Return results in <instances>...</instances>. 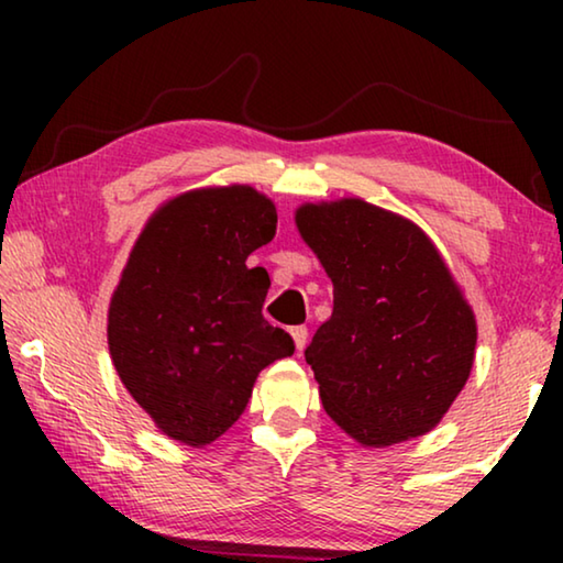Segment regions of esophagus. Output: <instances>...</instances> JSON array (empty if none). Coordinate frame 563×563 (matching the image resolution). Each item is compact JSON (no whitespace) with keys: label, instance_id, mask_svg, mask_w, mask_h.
<instances>
[{"label":"esophagus","instance_id":"obj_1","mask_svg":"<svg viewBox=\"0 0 563 563\" xmlns=\"http://www.w3.org/2000/svg\"><path fill=\"white\" fill-rule=\"evenodd\" d=\"M290 335L295 340V347H298V352H300L305 347V342H308V328H305V325L290 328Z\"/></svg>","mask_w":563,"mask_h":563}]
</instances>
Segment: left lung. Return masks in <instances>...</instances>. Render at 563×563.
Segmentation results:
<instances>
[{
    "label": "left lung",
    "mask_w": 563,
    "mask_h": 563,
    "mask_svg": "<svg viewBox=\"0 0 563 563\" xmlns=\"http://www.w3.org/2000/svg\"><path fill=\"white\" fill-rule=\"evenodd\" d=\"M295 225L332 280V318L305 350L325 412L367 450L432 432L476 347L442 253L415 221L362 198L302 203Z\"/></svg>",
    "instance_id": "1"
}]
</instances>
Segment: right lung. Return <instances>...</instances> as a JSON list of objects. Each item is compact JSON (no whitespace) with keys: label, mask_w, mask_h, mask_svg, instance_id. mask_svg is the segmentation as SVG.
Here are the masks:
<instances>
[{"label":"right lung","mask_w":563,"mask_h":563,"mask_svg":"<svg viewBox=\"0 0 563 563\" xmlns=\"http://www.w3.org/2000/svg\"><path fill=\"white\" fill-rule=\"evenodd\" d=\"M275 223V203L253 186L190 188L161 203L131 247L109 302V355L168 440L213 444L261 369L295 352L263 318L268 273L245 263Z\"/></svg>","instance_id":"1"}]
</instances>
